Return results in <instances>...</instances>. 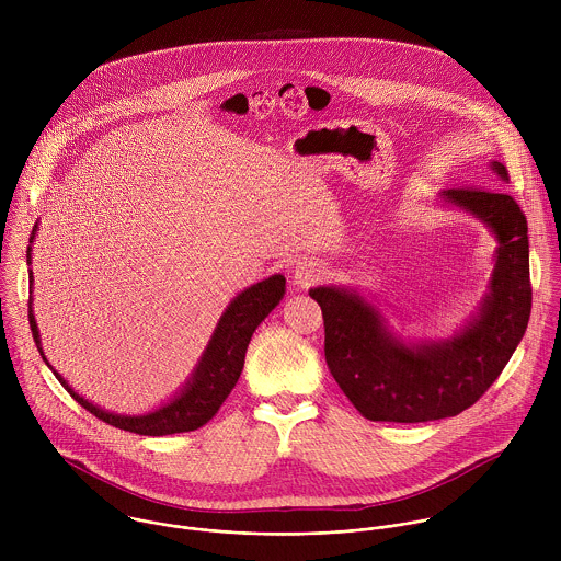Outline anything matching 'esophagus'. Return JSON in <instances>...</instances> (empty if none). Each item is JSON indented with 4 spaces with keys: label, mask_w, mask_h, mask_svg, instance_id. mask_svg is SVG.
Wrapping results in <instances>:
<instances>
[{
    "label": "esophagus",
    "mask_w": 561,
    "mask_h": 561,
    "mask_svg": "<svg viewBox=\"0 0 561 561\" xmlns=\"http://www.w3.org/2000/svg\"><path fill=\"white\" fill-rule=\"evenodd\" d=\"M323 274H325V270H323V265L318 263V261H300L294 267V276L291 278H294V285L305 289V287H311V285L320 283Z\"/></svg>",
    "instance_id": "1"
}]
</instances>
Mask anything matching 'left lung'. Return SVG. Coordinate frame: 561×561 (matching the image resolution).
<instances>
[{"instance_id":"1","label":"left lung","mask_w":561,"mask_h":561,"mask_svg":"<svg viewBox=\"0 0 561 561\" xmlns=\"http://www.w3.org/2000/svg\"><path fill=\"white\" fill-rule=\"evenodd\" d=\"M510 181L501 161H490ZM492 231L499 241L490 291L478 316L445 341L405 343L356 289L313 287L321 307L325 363L354 408L369 421L423 423L456 416L499 378L520 343L531 313L527 218L503 190L440 192Z\"/></svg>"}]
</instances>
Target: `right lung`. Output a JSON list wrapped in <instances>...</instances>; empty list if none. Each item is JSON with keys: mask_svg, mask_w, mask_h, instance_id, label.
<instances>
[{"mask_svg": "<svg viewBox=\"0 0 561 561\" xmlns=\"http://www.w3.org/2000/svg\"><path fill=\"white\" fill-rule=\"evenodd\" d=\"M38 225H34L30 243L36 238ZM27 263H32V245L27 248ZM34 276L30 270V285ZM285 296V276L274 274L256 285H250L243 289L238 298L227 307L222 318L218 321L209 345L205 347L192 378L187 385L181 389L179 396H174L168 403L156 408L153 412L138 414V416H127V414H116L107 412L92 401L83 400L80 393H76L69 382L47 363L43 347H41V334H38V323L34 320L32 311V300H30V328L32 336L36 341V347L47 363V367L54 371V376L60 380V385L69 391V396L83 405L88 412H92L96 419L105 421L107 425H114L125 432L142 434V436H165V434H179V432H192L205 425L222 405V401L229 398L233 387L240 380L241 369H243V358L245 350L250 343L252 332L256 325L265 320L272 309L280 302Z\"/></svg>", "mask_w": 561, "mask_h": 561, "instance_id": "1", "label": "right lung"}]
</instances>
